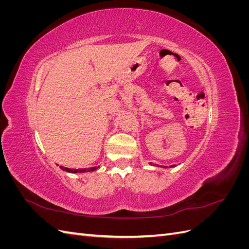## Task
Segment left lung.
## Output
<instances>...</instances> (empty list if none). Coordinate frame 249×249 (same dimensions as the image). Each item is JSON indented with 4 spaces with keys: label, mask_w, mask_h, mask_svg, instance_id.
<instances>
[{
    "label": "left lung",
    "mask_w": 249,
    "mask_h": 249,
    "mask_svg": "<svg viewBox=\"0 0 249 249\" xmlns=\"http://www.w3.org/2000/svg\"><path fill=\"white\" fill-rule=\"evenodd\" d=\"M171 167H172V166H171Z\"/></svg>",
    "instance_id": "1"
}]
</instances>
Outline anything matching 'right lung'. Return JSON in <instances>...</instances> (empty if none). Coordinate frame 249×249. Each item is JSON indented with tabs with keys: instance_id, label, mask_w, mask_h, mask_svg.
Masks as SVG:
<instances>
[{
	"instance_id": "add662e5",
	"label": "right lung",
	"mask_w": 249,
	"mask_h": 249,
	"mask_svg": "<svg viewBox=\"0 0 249 249\" xmlns=\"http://www.w3.org/2000/svg\"><path fill=\"white\" fill-rule=\"evenodd\" d=\"M60 168L67 171V172H71V173H78V172H88V171H93L96 169V167H91V168H84V169H71V168H66L63 166H60Z\"/></svg>"
}]
</instances>
